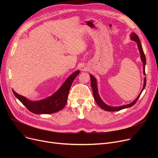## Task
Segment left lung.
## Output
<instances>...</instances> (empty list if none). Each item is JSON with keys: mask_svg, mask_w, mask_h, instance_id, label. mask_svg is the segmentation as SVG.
Returning <instances> with one entry per match:
<instances>
[{"mask_svg": "<svg viewBox=\"0 0 158 158\" xmlns=\"http://www.w3.org/2000/svg\"><path fill=\"white\" fill-rule=\"evenodd\" d=\"M131 40H133L137 43V46L138 47V50L139 52L140 53V58L141 60H142V63H143V75L145 76V64H146V58L145 56V54L143 52V50L142 46V44H141L140 40L138 36V35L135 32H132L131 35ZM90 76V79H91V86L92 88V90H93V94H94V99L95 102H97V104L100 106L101 108L105 111H120L121 110L125 109V108H127V107H132L133 105H135V104L136 102V101H138V99L139 98L141 94L142 93V92L143 91V89L145 88V85H146V77L144 78V82H143V88L141 91V92L139 93V94L138 95V96L136 97V98L134 101H132L131 103L127 104V105H123L121 106H118V107H113V106H108L107 104H106V103H104L103 102V101L101 99V97L99 96L98 92V88H97V79H95V77H94V76L92 75H89Z\"/></svg>", "mask_w": 158, "mask_h": 158, "instance_id": "obj_1", "label": "left lung"}]
</instances>
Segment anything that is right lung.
I'll list each match as a JSON object with an SVG mask.
<instances>
[{"label":"right lung","mask_w":158,"mask_h":158,"mask_svg":"<svg viewBox=\"0 0 158 158\" xmlns=\"http://www.w3.org/2000/svg\"><path fill=\"white\" fill-rule=\"evenodd\" d=\"M79 73V70L72 73L53 95L40 101H32L16 93L14 90L13 92L31 112L38 114L54 113L61 110L65 106L72 82Z\"/></svg>","instance_id":"1"}]
</instances>
